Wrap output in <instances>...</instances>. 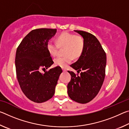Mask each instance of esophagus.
I'll use <instances>...</instances> for the list:
<instances>
[{"label": "esophagus", "instance_id": "obj_1", "mask_svg": "<svg viewBox=\"0 0 129 129\" xmlns=\"http://www.w3.org/2000/svg\"><path fill=\"white\" fill-rule=\"evenodd\" d=\"M62 70H63V71H64V72H66L67 71V69H65V68H62Z\"/></svg>", "mask_w": 129, "mask_h": 129}]
</instances>
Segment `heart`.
<instances>
[{
  "mask_svg": "<svg viewBox=\"0 0 129 129\" xmlns=\"http://www.w3.org/2000/svg\"><path fill=\"white\" fill-rule=\"evenodd\" d=\"M64 56H60L54 59L57 66L65 68L68 66L72 57L77 58L81 55L85 47V41L82 36L76 35L68 32H64L57 38V43L49 41L47 44V49L52 56H56L60 48H64Z\"/></svg>",
  "mask_w": 129,
  "mask_h": 129,
  "instance_id": "heart-1",
  "label": "heart"
}]
</instances>
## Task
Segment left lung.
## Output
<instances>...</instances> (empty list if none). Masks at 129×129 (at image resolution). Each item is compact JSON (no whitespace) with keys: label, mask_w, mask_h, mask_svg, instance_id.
<instances>
[{"label":"left lung","mask_w":129,"mask_h":129,"mask_svg":"<svg viewBox=\"0 0 129 129\" xmlns=\"http://www.w3.org/2000/svg\"><path fill=\"white\" fill-rule=\"evenodd\" d=\"M75 31L84 38L85 47L78 60L71 65L77 73L68 71L71 75L67 85L68 94L73 101L86 104L91 101L101 89L105 76L106 55L95 36L83 30Z\"/></svg>","instance_id":"8db88e82"}]
</instances>
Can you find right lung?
Returning a JSON list of instances; mask_svg holds the SVG:
<instances>
[{"label": "right lung", "instance_id": "1", "mask_svg": "<svg viewBox=\"0 0 129 129\" xmlns=\"http://www.w3.org/2000/svg\"><path fill=\"white\" fill-rule=\"evenodd\" d=\"M56 32V29L51 28L32 30L16 50L15 67L19 85L26 97L36 103H42L53 97L62 72L58 66L45 71L54 63L47 44ZM44 69L43 74L40 71Z\"/></svg>", "mask_w": 129, "mask_h": 129}]
</instances>
